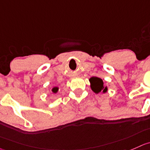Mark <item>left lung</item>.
<instances>
[{"label":"left lung","mask_w":150,"mask_h":150,"mask_svg":"<svg viewBox=\"0 0 150 150\" xmlns=\"http://www.w3.org/2000/svg\"><path fill=\"white\" fill-rule=\"evenodd\" d=\"M91 88L95 93H99L102 91L103 93L108 92V87L104 86V82L101 78L97 76H93L89 79Z\"/></svg>","instance_id":"8db88e82"}]
</instances>
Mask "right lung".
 Returning a JSON list of instances; mask_svg holds the SVG:
<instances>
[{"mask_svg":"<svg viewBox=\"0 0 150 150\" xmlns=\"http://www.w3.org/2000/svg\"><path fill=\"white\" fill-rule=\"evenodd\" d=\"M58 91H59V88L58 87H54L51 89V91H52L53 93H57L58 92Z\"/></svg>","mask_w":150,"mask_h":150,"instance_id":"1","label":"right lung"}]
</instances>
